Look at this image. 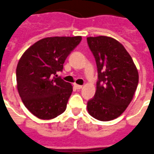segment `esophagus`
Instances as JSON below:
<instances>
[{"label":"esophagus","mask_w":154,"mask_h":154,"mask_svg":"<svg viewBox=\"0 0 154 154\" xmlns=\"http://www.w3.org/2000/svg\"><path fill=\"white\" fill-rule=\"evenodd\" d=\"M74 86H75V88H77V89H80V88H83V86H82V85H76V84H75V85H74Z\"/></svg>","instance_id":"obj_1"}]
</instances>
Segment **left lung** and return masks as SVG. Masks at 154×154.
I'll use <instances>...</instances> for the list:
<instances>
[{"label": "left lung", "mask_w": 154, "mask_h": 154, "mask_svg": "<svg viewBox=\"0 0 154 154\" xmlns=\"http://www.w3.org/2000/svg\"><path fill=\"white\" fill-rule=\"evenodd\" d=\"M87 42L96 60L98 78L87 109L94 118L108 122L120 116L131 103L139 73L130 54L116 39L98 36L87 38Z\"/></svg>", "instance_id": "1"}]
</instances>
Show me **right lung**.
<instances>
[{
    "label": "right lung",
    "instance_id": "right-lung-1",
    "mask_svg": "<svg viewBox=\"0 0 154 154\" xmlns=\"http://www.w3.org/2000/svg\"><path fill=\"white\" fill-rule=\"evenodd\" d=\"M82 38L51 37L28 48L19 60L16 80L19 94L30 112L42 120L57 117L66 111L72 85L57 77L70 52Z\"/></svg>",
    "mask_w": 154,
    "mask_h": 154
}]
</instances>
